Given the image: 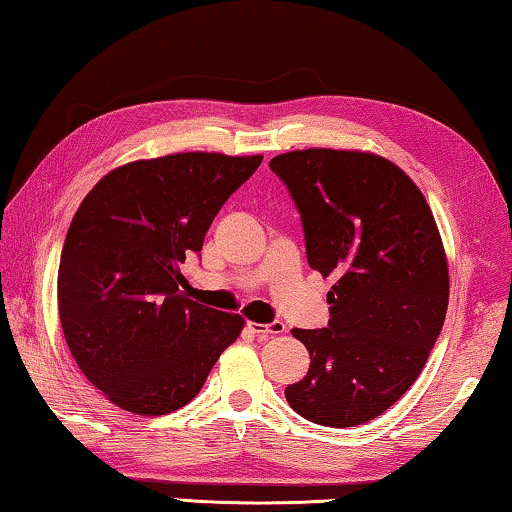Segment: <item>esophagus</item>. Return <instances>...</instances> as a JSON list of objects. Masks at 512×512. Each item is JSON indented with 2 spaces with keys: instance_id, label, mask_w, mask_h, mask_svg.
Returning a JSON list of instances; mask_svg holds the SVG:
<instances>
[{
  "instance_id": "34e87169",
  "label": "esophagus",
  "mask_w": 512,
  "mask_h": 512,
  "mask_svg": "<svg viewBox=\"0 0 512 512\" xmlns=\"http://www.w3.org/2000/svg\"><path fill=\"white\" fill-rule=\"evenodd\" d=\"M248 328L255 332L259 339H269L275 335H282L285 332V323L282 321H273V323H255V321H248Z\"/></svg>"
}]
</instances>
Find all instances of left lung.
Here are the masks:
<instances>
[{"instance_id": "obj_1", "label": "left lung", "mask_w": 512, "mask_h": 512, "mask_svg": "<svg viewBox=\"0 0 512 512\" xmlns=\"http://www.w3.org/2000/svg\"><path fill=\"white\" fill-rule=\"evenodd\" d=\"M269 166L300 212L307 262L332 280L328 326L291 330L312 362L285 396L314 424H367L412 387L442 330L440 230L417 184L378 154L310 148Z\"/></svg>"}]
</instances>
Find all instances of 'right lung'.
<instances>
[{"label": "right lung", "mask_w": 512, "mask_h": 512, "mask_svg": "<svg viewBox=\"0 0 512 512\" xmlns=\"http://www.w3.org/2000/svg\"><path fill=\"white\" fill-rule=\"evenodd\" d=\"M262 154L180 152L113 168L81 200L59 264V316L84 376L118 408L157 417L196 396L243 330L186 298L180 266Z\"/></svg>", "instance_id": "right-lung-1"}]
</instances>
